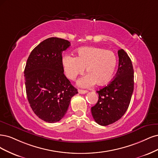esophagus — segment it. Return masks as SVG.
Returning <instances> with one entry per match:
<instances>
[{"label":"esophagus","instance_id":"esophagus-1","mask_svg":"<svg viewBox=\"0 0 158 158\" xmlns=\"http://www.w3.org/2000/svg\"><path fill=\"white\" fill-rule=\"evenodd\" d=\"M78 92L79 94H85L87 93V91L85 90H81V89H79L78 90Z\"/></svg>","mask_w":158,"mask_h":158}]
</instances>
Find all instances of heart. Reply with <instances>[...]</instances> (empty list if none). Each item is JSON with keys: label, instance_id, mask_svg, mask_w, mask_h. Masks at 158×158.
Returning a JSON list of instances; mask_svg holds the SVG:
<instances>
[{"label": "heart", "instance_id": "b5f03b06", "mask_svg": "<svg viewBox=\"0 0 158 158\" xmlns=\"http://www.w3.org/2000/svg\"><path fill=\"white\" fill-rule=\"evenodd\" d=\"M62 63L66 77L73 81L83 73L86 68L88 73L78 80L77 85L89 88L96 83L104 85L110 82L116 69L117 58L110 50L86 47L78 49L76 57L64 55Z\"/></svg>", "mask_w": 158, "mask_h": 158}]
</instances>
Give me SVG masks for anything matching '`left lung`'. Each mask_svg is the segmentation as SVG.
I'll return each instance as SVG.
<instances>
[{"label":"left lung","instance_id":"left-lung-1","mask_svg":"<svg viewBox=\"0 0 158 158\" xmlns=\"http://www.w3.org/2000/svg\"><path fill=\"white\" fill-rule=\"evenodd\" d=\"M119 67L114 79L96 91L97 103L91 108L94 121L106 126L122 118L129 108L134 89V69L132 62L124 50H118Z\"/></svg>","mask_w":158,"mask_h":158}]
</instances>
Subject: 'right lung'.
<instances>
[{"mask_svg": "<svg viewBox=\"0 0 158 158\" xmlns=\"http://www.w3.org/2000/svg\"><path fill=\"white\" fill-rule=\"evenodd\" d=\"M70 46L67 40L50 37L29 56L24 70L29 103L40 119L55 123L65 115L77 90L64 73L62 52Z\"/></svg>", "mask_w": 158, "mask_h": 158, "instance_id": "right-lung-1", "label": "right lung"}]
</instances>
